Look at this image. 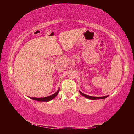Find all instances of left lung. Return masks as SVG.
I'll return each mask as SVG.
<instances>
[{"label": "left lung", "mask_w": 134, "mask_h": 134, "mask_svg": "<svg viewBox=\"0 0 134 134\" xmlns=\"http://www.w3.org/2000/svg\"><path fill=\"white\" fill-rule=\"evenodd\" d=\"M80 93V94L82 95V96H85V97L87 99H91V100H96V99H105L108 96H103V97H94V96H89V95H86L85 94L83 93L82 92H81L80 91H79Z\"/></svg>", "instance_id": "obj_1"}]
</instances>
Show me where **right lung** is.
<instances>
[{
    "mask_svg": "<svg viewBox=\"0 0 134 134\" xmlns=\"http://www.w3.org/2000/svg\"><path fill=\"white\" fill-rule=\"evenodd\" d=\"M59 90H60V89H58V91L56 93H55L51 95V96H47L45 97H40V98H38V97H32V99L35 100H37V101H41V102H48L49 100H51L52 99H53L54 97L58 94Z\"/></svg>",
    "mask_w": 134,
    "mask_h": 134,
    "instance_id": "add662e5",
    "label": "right lung"
}]
</instances>
